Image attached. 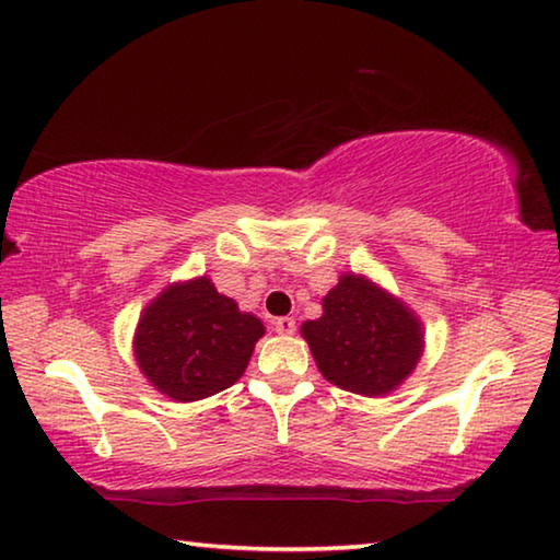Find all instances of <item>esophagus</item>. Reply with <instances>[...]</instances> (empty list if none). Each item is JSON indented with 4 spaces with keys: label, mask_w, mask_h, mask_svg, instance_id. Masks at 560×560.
Returning a JSON list of instances; mask_svg holds the SVG:
<instances>
[{
    "label": "esophagus",
    "mask_w": 560,
    "mask_h": 560,
    "mask_svg": "<svg viewBox=\"0 0 560 560\" xmlns=\"http://www.w3.org/2000/svg\"><path fill=\"white\" fill-rule=\"evenodd\" d=\"M273 330H277V334H281V336H291L293 330H296V320L289 318V316H281V318L273 320Z\"/></svg>",
    "instance_id": "obj_1"
}]
</instances>
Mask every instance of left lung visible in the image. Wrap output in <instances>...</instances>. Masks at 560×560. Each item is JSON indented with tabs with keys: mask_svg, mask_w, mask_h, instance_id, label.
Masks as SVG:
<instances>
[{
	"mask_svg": "<svg viewBox=\"0 0 560 560\" xmlns=\"http://www.w3.org/2000/svg\"><path fill=\"white\" fill-rule=\"evenodd\" d=\"M301 336L328 383L365 397L393 393L424 346L420 318L358 273L340 277L324 296V316L306 320Z\"/></svg>",
	"mask_w": 560,
	"mask_h": 560,
	"instance_id": "1",
	"label": "left lung"
}]
</instances>
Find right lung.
I'll return each mask as SVG.
<instances>
[{
  "mask_svg": "<svg viewBox=\"0 0 560 560\" xmlns=\"http://www.w3.org/2000/svg\"><path fill=\"white\" fill-rule=\"evenodd\" d=\"M264 324L242 314L200 277L173 283L138 320L136 360L155 387L177 402H195L234 385L244 375Z\"/></svg>",
  "mask_w": 560,
  "mask_h": 560,
  "instance_id": "right-lung-1",
  "label": "right lung"
}]
</instances>
